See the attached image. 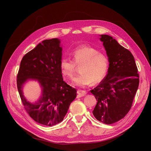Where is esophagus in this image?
Segmentation results:
<instances>
[{
    "label": "esophagus",
    "instance_id": "esophagus-1",
    "mask_svg": "<svg viewBox=\"0 0 151 151\" xmlns=\"http://www.w3.org/2000/svg\"><path fill=\"white\" fill-rule=\"evenodd\" d=\"M77 96H78V97H82V96H85L86 94H87V93H86V91H83V90H77Z\"/></svg>",
    "mask_w": 151,
    "mask_h": 151
}]
</instances>
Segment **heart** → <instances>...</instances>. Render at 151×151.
<instances>
[{"label": "heart", "instance_id": "1", "mask_svg": "<svg viewBox=\"0 0 151 151\" xmlns=\"http://www.w3.org/2000/svg\"><path fill=\"white\" fill-rule=\"evenodd\" d=\"M72 60L63 58L60 62L62 75L68 79L72 78L76 70V65L80 66L81 74L73 79L74 86L85 87L96 84L106 77L109 68V59L104 53L91 46H81L71 53Z\"/></svg>", "mask_w": 151, "mask_h": 151}]
</instances>
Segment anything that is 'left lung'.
Wrapping results in <instances>:
<instances>
[{"label": "left lung", "mask_w": 151, "mask_h": 151, "mask_svg": "<svg viewBox=\"0 0 151 151\" xmlns=\"http://www.w3.org/2000/svg\"><path fill=\"white\" fill-rule=\"evenodd\" d=\"M109 59L108 74L91 93L97 99L93 114L98 120L112 124L124 118L132 107L139 84L135 59L129 50L107 35H101Z\"/></svg>", "instance_id": "8db88e82"}]
</instances>
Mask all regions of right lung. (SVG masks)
<instances>
[{
  "label": "right lung",
  "instance_id": "add662e5",
  "mask_svg": "<svg viewBox=\"0 0 151 151\" xmlns=\"http://www.w3.org/2000/svg\"><path fill=\"white\" fill-rule=\"evenodd\" d=\"M57 38L45 40L22 57L17 76V86L24 109L31 118L46 126L64 118L77 91L63 81L60 68L62 48ZM39 81L42 95L35 104L27 102L22 86L28 80Z\"/></svg>",
  "mask_w": 151,
  "mask_h": 151
}]
</instances>
